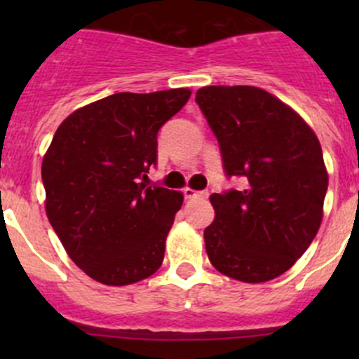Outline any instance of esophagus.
Returning a JSON list of instances; mask_svg holds the SVG:
<instances>
[{
	"instance_id": "esophagus-1",
	"label": "esophagus",
	"mask_w": 359,
	"mask_h": 359,
	"mask_svg": "<svg viewBox=\"0 0 359 359\" xmlns=\"http://www.w3.org/2000/svg\"><path fill=\"white\" fill-rule=\"evenodd\" d=\"M184 196H186L187 200H191V198H205L208 196V193H206V191H194L191 189V187H186V189H184Z\"/></svg>"
}]
</instances>
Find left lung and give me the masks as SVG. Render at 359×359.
I'll return each mask as SVG.
<instances>
[{"mask_svg":"<svg viewBox=\"0 0 359 359\" xmlns=\"http://www.w3.org/2000/svg\"><path fill=\"white\" fill-rule=\"evenodd\" d=\"M200 106L227 177L243 189L212 194L205 247L219 273L262 283L288 271L323 219L328 173L318 137L292 107L257 86H205Z\"/></svg>","mask_w":359,"mask_h":359,"instance_id":"obj_1","label":"left lung"}]
</instances>
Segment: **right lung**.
I'll return each instance as SVG.
<instances>
[{
  "mask_svg": "<svg viewBox=\"0 0 359 359\" xmlns=\"http://www.w3.org/2000/svg\"><path fill=\"white\" fill-rule=\"evenodd\" d=\"M191 90L121 92L79 107L43 158L46 215L72 262L92 280L125 287L159 269L184 196L144 179L158 132Z\"/></svg>",
  "mask_w": 359,
  "mask_h": 359,
  "instance_id": "1",
  "label": "right lung"
}]
</instances>
